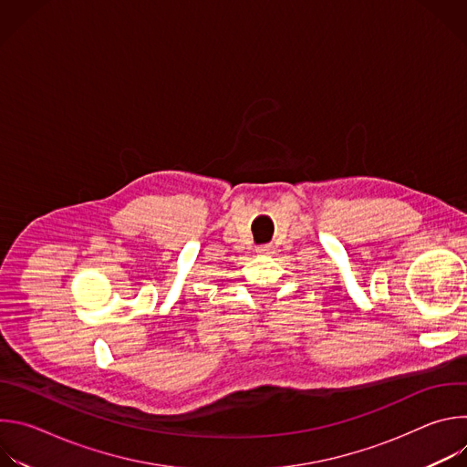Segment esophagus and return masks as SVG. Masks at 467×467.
<instances>
[{
  "mask_svg": "<svg viewBox=\"0 0 467 467\" xmlns=\"http://www.w3.org/2000/svg\"><path fill=\"white\" fill-rule=\"evenodd\" d=\"M256 253L260 256H272L275 253V247L274 245H260V247H256Z\"/></svg>",
  "mask_w": 467,
  "mask_h": 467,
  "instance_id": "1",
  "label": "esophagus"
}]
</instances>
